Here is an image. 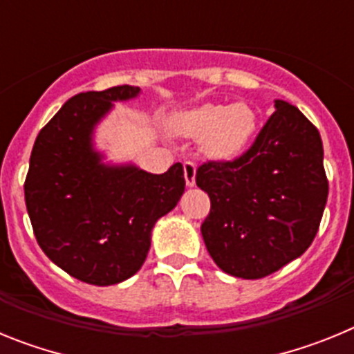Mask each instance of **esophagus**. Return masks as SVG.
Masks as SVG:
<instances>
[{
  "mask_svg": "<svg viewBox=\"0 0 354 354\" xmlns=\"http://www.w3.org/2000/svg\"><path fill=\"white\" fill-rule=\"evenodd\" d=\"M184 177H186V184L189 187L195 186V177H196V165L193 161L184 162Z\"/></svg>",
  "mask_w": 354,
  "mask_h": 354,
  "instance_id": "1",
  "label": "esophagus"
}]
</instances>
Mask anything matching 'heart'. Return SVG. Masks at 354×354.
Returning a JSON list of instances; mask_svg holds the SVG:
<instances>
[{
	"label": "heart",
	"instance_id": "1",
	"mask_svg": "<svg viewBox=\"0 0 354 354\" xmlns=\"http://www.w3.org/2000/svg\"><path fill=\"white\" fill-rule=\"evenodd\" d=\"M179 129L192 138H205L211 156L228 159L243 152L257 129V117L248 104H204L180 118Z\"/></svg>",
	"mask_w": 354,
	"mask_h": 354
}]
</instances>
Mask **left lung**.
Wrapping results in <instances>:
<instances>
[{
  "mask_svg": "<svg viewBox=\"0 0 354 354\" xmlns=\"http://www.w3.org/2000/svg\"><path fill=\"white\" fill-rule=\"evenodd\" d=\"M248 150L196 168L211 198L202 223L209 255L225 273L257 280L312 245L328 198L323 142L296 106L277 101Z\"/></svg>",
  "mask_w": 354,
  "mask_h": 354,
  "instance_id": "1",
  "label": "left lung"
}]
</instances>
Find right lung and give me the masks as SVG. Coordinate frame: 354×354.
I'll return each mask as SVG.
<instances>
[{"mask_svg": "<svg viewBox=\"0 0 354 354\" xmlns=\"http://www.w3.org/2000/svg\"><path fill=\"white\" fill-rule=\"evenodd\" d=\"M140 88L118 84L71 97L40 129L31 150L24 198L33 234L58 268L92 286H113L145 262L156 221L184 193L180 162L161 175L104 167L92 131L111 108Z\"/></svg>", "mask_w": 354, "mask_h": 354, "instance_id": "add662e5", "label": "right lung"}]
</instances>
